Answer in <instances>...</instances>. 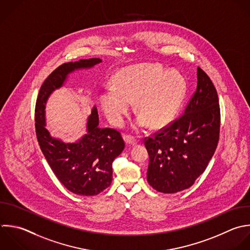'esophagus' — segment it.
<instances>
[{
  "instance_id": "1",
  "label": "esophagus",
  "mask_w": 250,
  "mask_h": 250,
  "mask_svg": "<svg viewBox=\"0 0 250 250\" xmlns=\"http://www.w3.org/2000/svg\"><path fill=\"white\" fill-rule=\"evenodd\" d=\"M123 138H124V141H125V143H126L127 145L134 146V145H136V144H137V140H136L134 137H132V136L124 135V136H123Z\"/></svg>"
}]
</instances>
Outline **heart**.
Returning a JSON list of instances; mask_svg holds the SVG:
<instances>
[{
  "mask_svg": "<svg viewBox=\"0 0 250 250\" xmlns=\"http://www.w3.org/2000/svg\"><path fill=\"white\" fill-rule=\"evenodd\" d=\"M187 93V83L178 71H167L159 64H138L118 71L113 87L100 97L105 116L115 126L123 124L135 102L139 116L136 129L149 125L161 129L176 117Z\"/></svg>",
  "mask_w": 250,
  "mask_h": 250,
  "instance_id": "1",
  "label": "heart"
}]
</instances>
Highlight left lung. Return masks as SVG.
<instances>
[{
	"label": "left lung",
	"mask_w": 250,
	"mask_h": 250,
	"mask_svg": "<svg viewBox=\"0 0 250 250\" xmlns=\"http://www.w3.org/2000/svg\"><path fill=\"white\" fill-rule=\"evenodd\" d=\"M208 75L197 67V86L184 113L153 137L145 138L148 184L175 193L191 187L212 158L220 135V105Z\"/></svg>",
	"instance_id": "obj_1"
}]
</instances>
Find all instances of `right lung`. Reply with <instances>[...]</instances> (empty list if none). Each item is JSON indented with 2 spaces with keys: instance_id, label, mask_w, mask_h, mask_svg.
Returning <instances> with one entry per match:
<instances>
[{
  "instance_id": "obj_1",
  "label": "right lung",
  "mask_w": 250,
  "mask_h": 250,
  "mask_svg": "<svg viewBox=\"0 0 250 250\" xmlns=\"http://www.w3.org/2000/svg\"><path fill=\"white\" fill-rule=\"evenodd\" d=\"M101 59L80 60L63 63L44 81L36 102L35 129L41 150L60 182L71 192L92 196L108 188L112 181V162L125 147L115 129L100 128L96 105L87 122V134L75 143L53 138L46 128L45 105L51 94L63 86L68 74L92 68Z\"/></svg>"
}]
</instances>
